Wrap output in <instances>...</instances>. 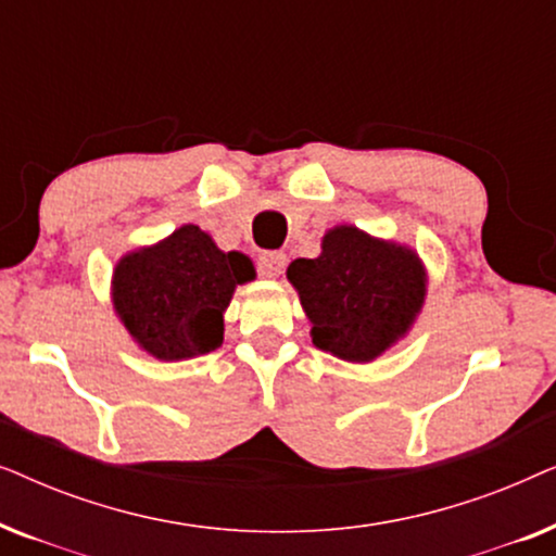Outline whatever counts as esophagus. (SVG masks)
I'll return each instance as SVG.
<instances>
[{
  "label": "esophagus",
  "instance_id": "1",
  "mask_svg": "<svg viewBox=\"0 0 556 556\" xmlns=\"http://www.w3.org/2000/svg\"><path fill=\"white\" fill-rule=\"evenodd\" d=\"M286 268V255L283 253H263L261 261H257V270H261L263 278L276 280Z\"/></svg>",
  "mask_w": 556,
  "mask_h": 556
}]
</instances>
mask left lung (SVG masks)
<instances>
[{"instance_id":"obj_1","label":"left lung","mask_w":556,"mask_h":556,"mask_svg":"<svg viewBox=\"0 0 556 556\" xmlns=\"http://www.w3.org/2000/svg\"><path fill=\"white\" fill-rule=\"evenodd\" d=\"M311 321V341L341 362L369 364L413 331L428 299V268L415 248L333 225L321 255L288 265Z\"/></svg>"}]
</instances>
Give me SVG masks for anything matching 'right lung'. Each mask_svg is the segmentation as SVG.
<instances>
[{
  "label": "right lung",
  "instance_id": "add662e5",
  "mask_svg": "<svg viewBox=\"0 0 556 556\" xmlns=\"http://www.w3.org/2000/svg\"><path fill=\"white\" fill-rule=\"evenodd\" d=\"M250 280L255 265L245 253H225L210 232L181 225L118 257L111 303L141 352L159 362H185L223 346L225 311L235 288Z\"/></svg>",
  "mask_w": 556,
  "mask_h": 556
}]
</instances>
